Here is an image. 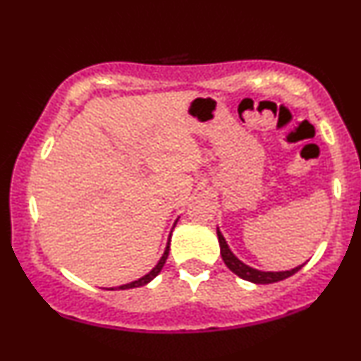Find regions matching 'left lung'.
I'll return each mask as SVG.
<instances>
[{"mask_svg": "<svg viewBox=\"0 0 361 361\" xmlns=\"http://www.w3.org/2000/svg\"><path fill=\"white\" fill-rule=\"evenodd\" d=\"M216 235H219L220 254H222V259H224L225 266H227L230 271L233 272V274H237L238 277H242V279H245V281L254 282V284H272V282L284 281V279H288V277H290L293 274H296L299 269L302 267V266H299L296 269H290V271H282V272L257 271V269H252L249 266H245V264L242 262V260H238L235 255L232 254V250L228 249L227 242H225L222 232H220L219 228H216Z\"/></svg>", "mask_w": 361, "mask_h": 361, "instance_id": "obj_1", "label": "left lung"}]
</instances>
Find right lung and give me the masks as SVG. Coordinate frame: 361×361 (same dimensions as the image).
<instances>
[{"label":"right lung","mask_w":361,"mask_h":361,"mask_svg":"<svg viewBox=\"0 0 361 361\" xmlns=\"http://www.w3.org/2000/svg\"><path fill=\"white\" fill-rule=\"evenodd\" d=\"M169 237H171V235H169ZM168 254H169V240H168L166 249H164L163 257L159 259V262L156 264V266L153 267V271L147 272V274H146L145 277H141V279H137V281H134V282H129V284L119 286V288H117V289H133V288H141V286H145V284H147V282H149V281H153L154 277L158 276L159 272H161V269H163V266H164V262H166V259H168Z\"/></svg>","instance_id":"right-lung-1"}]
</instances>
